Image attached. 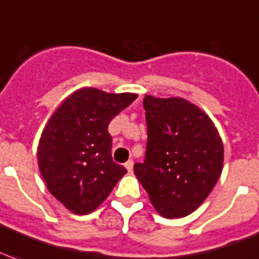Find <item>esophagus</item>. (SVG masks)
I'll list each match as a JSON object with an SVG mask.
<instances>
[{
  "label": "esophagus",
  "instance_id": "obj_1",
  "mask_svg": "<svg viewBox=\"0 0 259 259\" xmlns=\"http://www.w3.org/2000/svg\"><path fill=\"white\" fill-rule=\"evenodd\" d=\"M125 167H126V169L129 171V172H132V169H133V160H127V161H126Z\"/></svg>",
  "mask_w": 259,
  "mask_h": 259
}]
</instances>
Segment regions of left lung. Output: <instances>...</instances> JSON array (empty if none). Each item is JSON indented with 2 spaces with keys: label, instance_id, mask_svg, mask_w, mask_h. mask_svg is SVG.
<instances>
[{
  "label": "left lung",
  "instance_id": "1",
  "mask_svg": "<svg viewBox=\"0 0 259 259\" xmlns=\"http://www.w3.org/2000/svg\"><path fill=\"white\" fill-rule=\"evenodd\" d=\"M148 125L144 163L134 175L156 212L179 219L204 202L222 175L224 147L213 121L183 98L145 95Z\"/></svg>",
  "mask_w": 259,
  "mask_h": 259
}]
</instances>
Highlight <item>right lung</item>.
I'll use <instances>...</instances> for the list:
<instances>
[{"instance_id": "obj_1", "label": "right lung", "mask_w": 259, "mask_h": 259, "mask_svg": "<svg viewBox=\"0 0 259 259\" xmlns=\"http://www.w3.org/2000/svg\"><path fill=\"white\" fill-rule=\"evenodd\" d=\"M137 95L108 94L85 87L69 95L47 121L37 165L51 194L74 214L102 205L127 171L111 157L108 123Z\"/></svg>"}]
</instances>
